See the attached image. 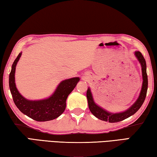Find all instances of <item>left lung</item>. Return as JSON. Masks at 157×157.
I'll return each mask as SVG.
<instances>
[{
	"label": "left lung",
	"instance_id": "8db88e82",
	"mask_svg": "<svg viewBox=\"0 0 157 157\" xmlns=\"http://www.w3.org/2000/svg\"><path fill=\"white\" fill-rule=\"evenodd\" d=\"M134 55L135 57H136L138 61L139 62L140 66H141L143 83L141 90H140L139 98H137L136 102H135L129 108L127 109V110L119 113H111L109 112V111L105 110V109L100 107L99 105H98L95 102L90 87H89L88 89H87L86 97L87 100H88L89 109L91 111V112L94 114L96 118L100 119V120L107 121L109 122V123H117V122L122 121L124 120V119L129 118V117L131 116L134 115V114L139 109L140 107H141L143 103L144 102L146 94H147L148 85L147 75V71H146V67H147V66H146L145 59L142 55L141 52H140L139 51H135Z\"/></svg>",
	"mask_w": 157,
	"mask_h": 157
}]
</instances>
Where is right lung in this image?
Returning a JSON list of instances; mask_svg holds the SVG:
<instances>
[{"mask_svg": "<svg viewBox=\"0 0 157 157\" xmlns=\"http://www.w3.org/2000/svg\"><path fill=\"white\" fill-rule=\"evenodd\" d=\"M21 55L22 52L18 54L14 60L9 76L10 89L14 104L21 112L34 121L44 122L58 118L65 110L66 101L68 95L72 92L80 79L73 78L62 81L58 84L54 93L46 99L38 100L26 99L18 91L15 83L16 66Z\"/></svg>", "mask_w": 157, "mask_h": 157, "instance_id": "1", "label": "right lung"}]
</instances>
